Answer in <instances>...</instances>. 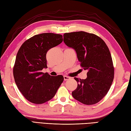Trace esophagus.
Returning a JSON list of instances; mask_svg holds the SVG:
<instances>
[{"mask_svg":"<svg viewBox=\"0 0 131 131\" xmlns=\"http://www.w3.org/2000/svg\"><path fill=\"white\" fill-rule=\"evenodd\" d=\"M63 78H64V80H67L70 79V77H68V76H66V75H64L63 76Z\"/></svg>","mask_w":131,"mask_h":131,"instance_id":"esophagus-1","label":"esophagus"}]
</instances>
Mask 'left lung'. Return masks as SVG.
<instances>
[{"label": "left lung", "mask_w": 131, "mask_h": 131, "mask_svg": "<svg viewBox=\"0 0 131 131\" xmlns=\"http://www.w3.org/2000/svg\"><path fill=\"white\" fill-rule=\"evenodd\" d=\"M63 41L75 51L80 65L88 71L85 79L74 78L78 87L72 96L85 105L96 104L107 94L114 79V69L109 49L101 38L84 31L65 33Z\"/></svg>", "instance_id": "obj_1"}]
</instances>
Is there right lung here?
Returning <instances> with one entry per match:
<instances>
[{
    "label": "right lung",
    "mask_w": 131,
    "mask_h": 131,
    "mask_svg": "<svg viewBox=\"0 0 131 131\" xmlns=\"http://www.w3.org/2000/svg\"><path fill=\"white\" fill-rule=\"evenodd\" d=\"M62 41V35L43 33L29 39L19 49L13 77L18 90L30 102L41 104L51 100L63 82L61 75L53 77L42 72L47 68V51Z\"/></svg>",
    "instance_id": "1"
}]
</instances>
